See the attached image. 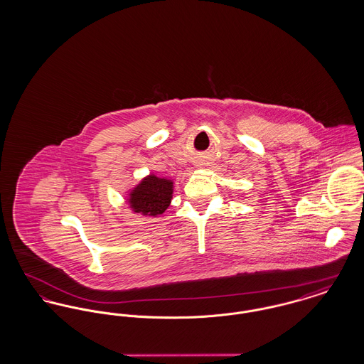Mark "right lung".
Returning <instances> with one entry per match:
<instances>
[{"instance_id": "1", "label": "right lung", "mask_w": 364, "mask_h": 364, "mask_svg": "<svg viewBox=\"0 0 364 364\" xmlns=\"http://www.w3.org/2000/svg\"><path fill=\"white\" fill-rule=\"evenodd\" d=\"M173 198V180L150 173L128 192L127 203L132 213L158 217L169 208Z\"/></svg>"}]
</instances>
